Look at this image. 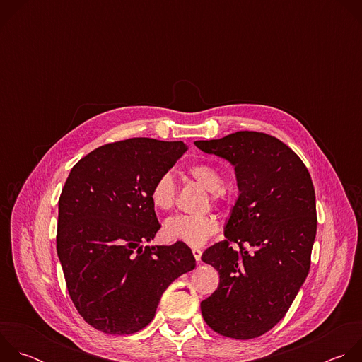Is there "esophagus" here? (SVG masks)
<instances>
[{"mask_svg":"<svg viewBox=\"0 0 362 362\" xmlns=\"http://www.w3.org/2000/svg\"><path fill=\"white\" fill-rule=\"evenodd\" d=\"M192 252H193V256H194V259L197 261V262H200V257H202V250L200 249H192Z\"/></svg>","mask_w":362,"mask_h":362,"instance_id":"34e87169","label":"esophagus"}]
</instances>
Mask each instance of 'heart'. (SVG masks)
Instances as JSON below:
<instances>
[{"label": "heart", "mask_w": 362, "mask_h": 362, "mask_svg": "<svg viewBox=\"0 0 362 362\" xmlns=\"http://www.w3.org/2000/svg\"><path fill=\"white\" fill-rule=\"evenodd\" d=\"M189 175L212 192L215 202H223L228 197V189L223 187L222 172L211 163H196L189 168ZM177 186L173 175L165 172L154 180L150 189V200L159 211H169L176 200ZM219 230V221L215 215H176L165 222L163 233L168 240L183 242L192 247L203 246L208 239Z\"/></svg>", "instance_id": "b5f03b06"}]
</instances>
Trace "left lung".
Masks as SVG:
<instances>
[{
  "mask_svg": "<svg viewBox=\"0 0 362 362\" xmlns=\"http://www.w3.org/2000/svg\"><path fill=\"white\" fill-rule=\"evenodd\" d=\"M194 144L228 160L239 189L226 239L202 255L219 271L218 289L200 303L203 320L223 337H261L285 317L309 272L317 235L311 175L295 151L265 133L236 132Z\"/></svg>",
  "mask_w": 362,
  "mask_h": 362,
  "instance_id": "1",
  "label": "left lung"
}]
</instances>
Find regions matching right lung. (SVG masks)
Listing matches in <instances>:
<instances>
[{"instance_id": "obj_1", "label": "right lung", "mask_w": 362, "mask_h": 362, "mask_svg": "<svg viewBox=\"0 0 362 362\" xmlns=\"http://www.w3.org/2000/svg\"><path fill=\"white\" fill-rule=\"evenodd\" d=\"M186 150L183 141L148 137L109 143L76 163L66 180L57 255L78 314L101 332L143 329L166 288L196 267L183 242L143 246L160 229L151 185Z\"/></svg>"}]
</instances>
